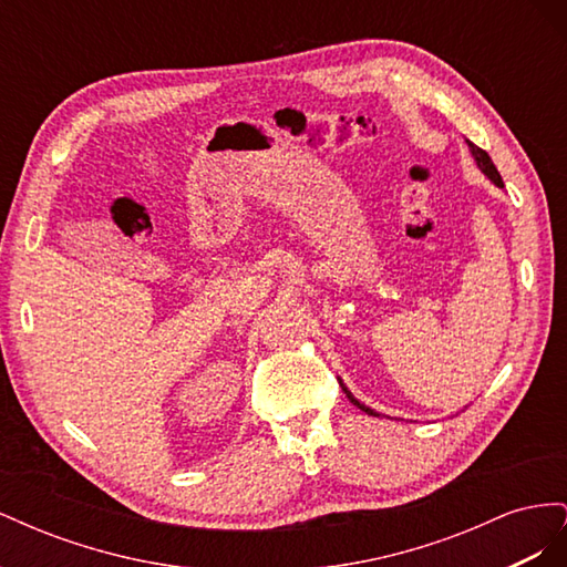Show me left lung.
Masks as SVG:
<instances>
[{"label": "left lung", "instance_id": "left-lung-1", "mask_svg": "<svg viewBox=\"0 0 567 567\" xmlns=\"http://www.w3.org/2000/svg\"><path fill=\"white\" fill-rule=\"evenodd\" d=\"M466 144H468V148H471V153H473V158H475L477 167L483 169V173H485V177H489V182H494L496 186H504V182H502V175H499V169L494 167L492 158L487 156V151H483V148H480V146H475V144H473V142H468V140H466ZM340 388H342V392H346V398H348V400H350L354 406H359V409H362V411H367L369 416H379V414H375V411H373V409H369L367 404H359V402L352 398V392H350L346 385L340 383Z\"/></svg>", "mask_w": 567, "mask_h": 567}]
</instances>
